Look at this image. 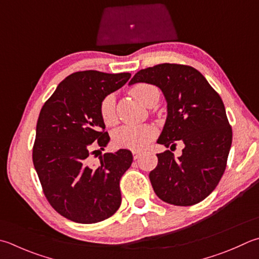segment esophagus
I'll return each mask as SVG.
<instances>
[{"label": "esophagus", "instance_id": "1", "mask_svg": "<svg viewBox=\"0 0 259 259\" xmlns=\"http://www.w3.org/2000/svg\"><path fill=\"white\" fill-rule=\"evenodd\" d=\"M141 154H142V152H141V151H138V150L133 151V158H134L135 160H136V159H139Z\"/></svg>", "mask_w": 259, "mask_h": 259}]
</instances>
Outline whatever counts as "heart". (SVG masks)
<instances>
[{
	"label": "heart",
	"mask_w": 259,
	"mask_h": 259,
	"mask_svg": "<svg viewBox=\"0 0 259 259\" xmlns=\"http://www.w3.org/2000/svg\"><path fill=\"white\" fill-rule=\"evenodd\" d=\"M131 95L141 104L151 107L159 100V90L154 85L139 83L131 89ZM101 119L107 126L116 124L117 116L115 110V97L109 95L100 104ZM157 131L151 125H125L117 128L113 134L114 144L118 148L130 150H141L145 148L154 139Z\"/></svg>",
	"instance_id": "b5f03b06"
}]
</instances>
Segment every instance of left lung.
<instances>
[{"label":"left lung","instance_id":"obj_1","mask_svg":"<svg viewBox=\"0 0 259 259\" xmlns=\"http://www.w3.org/2000/svg\"><path fill=\"white\" fill-rule=\"evenodd\" d=\"M158 87L167 101V118L157 142L172 149L184 143L175 159L171 151L158 153L149 178L163 202L189 206L202 202L218 186L226 170L232 131L220 96L201 72L187 65L159 64L141 70L128 85Z\"/></svg>","mask_w":259,"mask_h":259}]
</instances>
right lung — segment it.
<instances>
[{
  "label": "right lung",
  "instance_id": "right-lung-1",
  "mask_svg": "<svg viewBox=\"0 0 259 259\" xmlns=\"http://www.w3.org/2000/svg\"><path fill=\"white\" fill-rule=\"evenodd\" d=\"M131 73L75 72L65 77L42 106L32 161L46 198L56 212L77 223H97L121 203L119 182L133 155L130 150L99 155L110 138L100 116L105 97L130 80ZM96 147L98 150L93 151Z\"/></svg>",
  "mask_w": 259,
  "mask_h": 259
}]
</instances>
